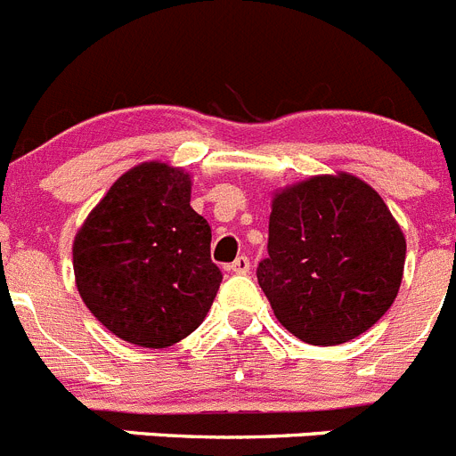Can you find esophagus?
<instances>
[{
	"instance_id": "34e87169",
	"label": "esophagus",
	"mask_w": 456,
	"mask_h": 456,
	"mask_svg": "<svg viewBox=\"0 0 456 456\" xmlns=\"http://www.w3.org/2000/svg\"><path fill=\"white\" fill-rule=\"evenodd\" d=\"M229 270H232V273H236V274L249 273V258L248 256H238L236 261L229 265Z\"/></svg>"
}]
</instances>
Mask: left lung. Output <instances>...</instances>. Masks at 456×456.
I'll return each instance as SVG.
<instances>
[{
    "label": "left lung",
    "mask_w": 456,
    "mask_h": 456,
    "mask_svg": "<svg viewBox=\"0 0 456 456\" xmlns=\"http://www.w3.org/2000/svg\"><path fill=\"white\" fill-rule=\"evenodd\" d=\"M404 256L407 240L384 200L338 172L274 192L268 258L256 277L290 334L311 346H338L391 309Z\"/></svg>",
    "instance_id": "obj_1"
}]
</instances>
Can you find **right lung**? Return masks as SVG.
Listing matches in <instances>:
<instances>
[{
    "label": "right lung",
    "mask_w": 456,
    "mask_h": 456,
    "mask_svg": "<svg viewBox=\"0 0 456 456\" xmlns=\"http://www.w3.org/2000/svg\"><path fill=\"white\" fill-rule=\"evenodd\" d=\"M84 305L118 338L167 347L202 325L223 281L191 175L141 163L109 188L72 245Z\"/></svg>",
    "instance_id": "right-lung-1"
}]
</instances>
